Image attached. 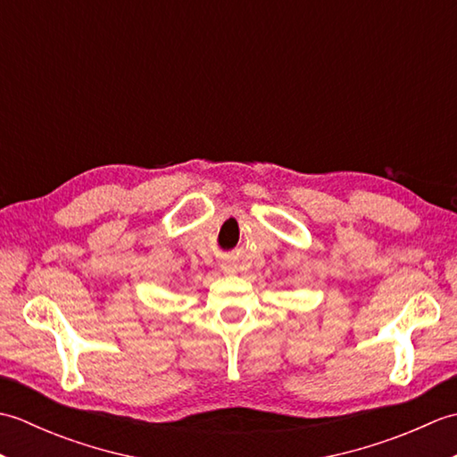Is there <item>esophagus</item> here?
<instances>
[{"mask_svg":"<svg viewBox=\"0 0 457 457\" xmlns=\"http://www.w3.org/2000/svg\"><path fill=\"white\" fill-rule=\"evenodd\" d=\"M223 270H226V273H231V269H229V267H223Z\"/></svg>","mask_w":457,"mask_h":457,"instance_id":"1","label":"esophagus"}]
</instances>
